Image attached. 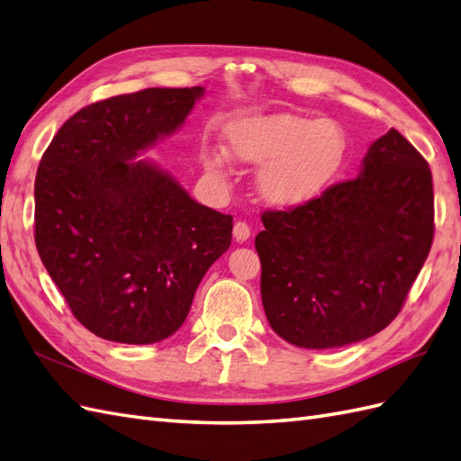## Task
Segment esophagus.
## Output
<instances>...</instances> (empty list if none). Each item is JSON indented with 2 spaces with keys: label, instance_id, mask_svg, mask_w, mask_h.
<instances>
[{
  "label": "esophagus",
  "instance_id": "obj_1",
  "mask_svg": "<svg viewBox=\"0 0 461 461\" xmlns=\"http://www.w3.org/2000/svg\"><path fill=\"white\" fill-rule=\"evenodd\" d=\"M251 238V228L245 221H235L233 226V240L238 243H243Z\"/></svg>",
  "mask_w": 461,
  "mask_h": 461
}]
</instances>
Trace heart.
Returning a JSON list of instances; mask_svg holds the SVG:
<instances>
[{
    "label": "heart",
    "mask_w": 461,
    "mask_h": 461,
    "mask_svg": "<svg viewBox=\"0 0 461 461\" xmlns=\"http://www.w3.org/2000/svg\"><path fill=\"white\" fill-rule=\"evenodd\" d=\"M226 156L247 167H261L258 194L278 208H296L323 194L345 167L348 134L335 118H310L294 113L247 116L223 128ZM203 167L226 179L228 161L208 151Z\"/></svg>",
    "instance_id": "obj_1"
}]
</instances>
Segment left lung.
Wrapping results in <instances>:
<instances>
[{
    "mask_svg": "<svg viewBox=\"0 0 461 461\" xmlns=\"http://www.w3.org/2000/svg\"><path fill=\"white\" fill-rule=\"evenodd\" d=\"M255 238L273 331L302 348L380 333L401 312L434 235L429 163L395 128L370 146L357 179L312 203L268 210Z\"/></svg>",
    "mask_w": 461,
    "mask_h": 461,
    "instance_id": "obj_1",
    "label": "left lung"
}]
</instances>
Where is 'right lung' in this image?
I'll list each match as a JSON object with an SVG mask.
<instances>
[{
	"mask_svg": "<svg viewBox=\"0 0 461 461\" xmlns=\"http://www.w3.org/2000/svg\"><path fill=\"white\" fill-rule=\"evenodd\" d=\"M204 87H151L77 111L34 181V241L76 320L101 339L151 345L179 329L200 280L230 249L233 218L198 204L156 161Z\"/></svg>",
	"mask_w": 461,
	"mask_h": 461,
	"instance_id": "right-lung-1",
	"label": "right lung"
}]
</instances>
